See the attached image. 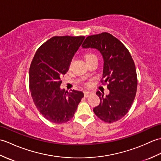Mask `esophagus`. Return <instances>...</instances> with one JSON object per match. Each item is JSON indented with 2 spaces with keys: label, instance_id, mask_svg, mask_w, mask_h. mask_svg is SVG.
Listing matches in <instances>:
<instances>
[{
  "label": "esophagus",
  "instance_id": "obj_1",
  "mask_svg": "<svg viewBox=\"0 0 161 161\" xmlns=\"http://www.w3.org/2000/svg\"><path fill=\"white\" fill-rule=\"evenodd\" d=\"M91 93H92L91 92H89V91H84V95L85 97H87L89 96V95H91Z\"/></svg>",
  "mask_w": 161,
  "mask_h": 161
}]
</instances>
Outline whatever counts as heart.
Returning a JSON list of instances; mask_svg holds the SVG:
<instances>
[{
	"instance_id": "heart-1",
	"label": "heart",
	"mask_w": 161,
	"mask_h": 161,
	"mask_svg": "<svg viewBox=\"0 0 161 161\" xmlns=\"http://www.w3.org/2000/svg\"><path fill=\"white\" fill-rule=\"evenodd\" d=\"M84 59H85V61H86V62L87 64L88 63H90L91 61H92L93 60L97 59L96 56H95V54L93 53H85L84 55Z\"/></svg>"
}]
</instances>
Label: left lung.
I'll use <instances>...</instances> for the list:
<instances>
[{
    "mask_svg": "<svg viewBox=\"0 0 161 161\" xmlns=\"http://www.w3.org/2000/svg\"><path fill=\"white\" fill-rule=\"evenodd\" d=\"M81 46L98 50L104 59L100 81L107 85L109 94L104 97L96 92L100 103L93 112L105 122L118 121L127 114L137 91V74L131 54L120 41L108 32L87 36Z\"/></svg>",
    "mask_w": 161,
    "mask_h": 161,
    "instance_id": "1",
    "label": "left lung"
}]
</instances>
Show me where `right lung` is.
Listing matches in <instances>:
<instances>
[{
    "label": "right lung",
    "instance_id": "add662e5",
    "mask_svg": "<svg viewBox=\"0 0 161 161\" xmlns=\"http://www.w3.org/2000/svg\"><path fill=\"white\" fill-rule=\"evenodd\" d=\"M84 36H55L41 46L29 70V86L36 107L44 118L57 124L73 118L84 93L60 89L61 77L69 69L72 58Z\"/></svg>",
    "mask_w": 161,
    "mask_h": 161
}]
</instances>
